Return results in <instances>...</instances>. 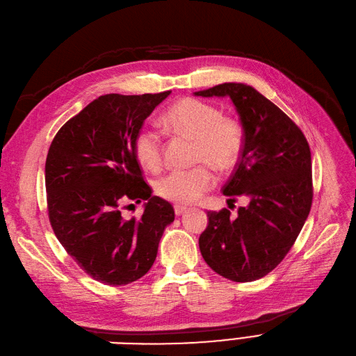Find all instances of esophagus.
I'll return each instance as SVG.
<instances>
[{
    "label": "esophagus",
    "mask_w": 356,
    "mask_h": 356,
    "mask_svg": "<svg viewBox=\"0 0 356 356\" xmlns=\"http://www.w3.org/2000/svg\"><path fill=\"white\" fill-rule=\"evenodd\" d=\"M186 209H188L186 207H180V205H176V207H175V213H176V215H181V213H183L184 211H186Z\"/></svg>",
    "instance_id": "esophagus-1"
}]
</instances>
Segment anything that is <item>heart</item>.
<instances>
[{
  "label": "heart",
  "instance_id": "heart-1",
  "mask_svg": "<svg viewBox=\"0 0 356 356\" xmlns=\"http://www.w3.org/2000/svg\"><path fill=\"white\" fill-rule=\"evenodd\" d=\"M164 122L175 132L195 138V161L202 164L163 176L156 183V192L172 204L191 205L213 188L215 175L211 165L221 173H228L238 164L245 131L237 118L227 116L221 107L195 97L175 103L164 113ZM134 152L143 167L159 170L163 161L160 134L149 127L138 129Z\"/></svg>",
  "mask_w": 356,
  "mask_h": 356
}]
</instances>
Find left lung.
Here are the masks:
<instances>
[{"label":"left lung","mask_w":356,"mask_h":356,"mask_svg":"<svg viewBox=\"0 0 356 356\" xmlns=\"http://www.w3.org/2000/svg\"><path fill=\"white\" fill-rule=\"evenodd\" d=\"M195 96L229 97L245 131L243 156L222 193L247 197L236 216L208 212L199 249L208 266L234 282L260 280L281 264L312 209V152L304 134L252 86L224 83Z\"/></svg>","instance_id":"1"}]
</instances>
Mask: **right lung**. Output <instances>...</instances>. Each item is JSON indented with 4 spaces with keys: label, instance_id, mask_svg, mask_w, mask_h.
Listing matches in <instances>:
<instances>
[{
    "label": "right lung",
    "instance_id": "right-lung-1",
    "mask_svg": "<svg viewBox=\"0 0 356 356\" xmlns=\"http://www.w3.org/2000/svg\"><path fill=\"white\" fill-rule=\"evenodd\" d=\"M172 91L104 95L58 131L44 164L54 233L87 275L106 285L143 277L157 257L164 228L175 221L167 200L151 196L134 138ZM147 200L141 219L125 220L121 205Z\"/></svg>",
    "mask_w": 356,
    "mask_h": 356
}]
</instances>
